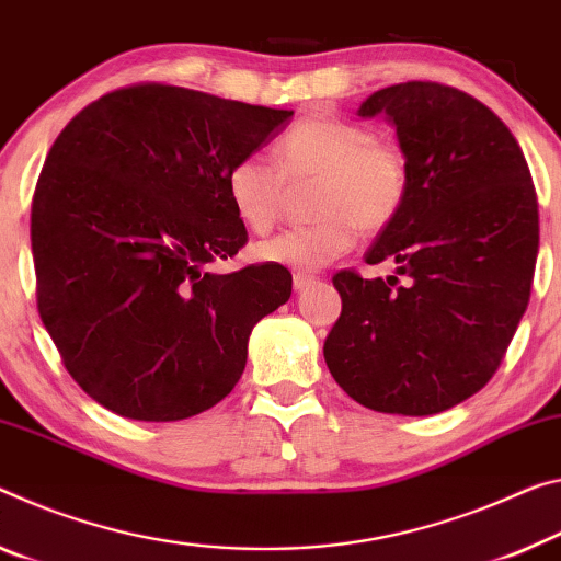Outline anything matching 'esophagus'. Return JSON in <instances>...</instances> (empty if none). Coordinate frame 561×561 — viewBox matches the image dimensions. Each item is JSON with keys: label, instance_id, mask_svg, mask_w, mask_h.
<instances>
[{"label": "esophagus", "instance_id": "obj_1", "mask_svg": "<svg viewBox=\"0 0 561 561\" xmlns=\"http://www.w3.org/2000/svg\"><path fill=\"white\" fill-rule=\"evenodd\" d=\"M312 282H314L312 274H305V272H297L295 277H291V284H295V289H297V291H305Z\"/></svg>", "mask_w": 561, "mask_h": 561}]
</instances>
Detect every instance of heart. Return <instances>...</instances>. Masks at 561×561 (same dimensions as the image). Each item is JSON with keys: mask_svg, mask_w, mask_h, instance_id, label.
<instances>
[{"mask_svg": "<svg viewBox=\"0 0 561 561\" xmlns=\"http://www.w3.org/2000/svg\"><path fill=\"white\" fill-rule=\"evenodd\" d=\"M277 164L262 154L239 157L227 169V197L252 232H270L279 219L287 184L319 182L309 227L287 229L254 247L256 260L314 272L340 260L357 242L359 227L392 225L409 192L407 154L375 129L332 114H309L277 147Z\"/></svg>", "mask_w": 561, "mask_h": 561, "instance_id": "b5f03b06", "label": "heart"}]
</instances>
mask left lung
<instances>
[{
    "label": "left lung",
    "instance_id": "left-lung-1",
    "mask_svg": "<svg viewBox=\"0 0 561 561\" xmlns=\"http://www.w3.org/2000/svg\"><path fill=\"white\" fill-rule=\"evenodd\" d=\"M357 114H385L397 129L409 192L364 256L392 260L397 277L334 274L342 314L324 359L362 407L439 414L492 379L529 305L537 192L506 124L455 87L394 84Z\"/></svg>",
    "mask_w": 561,
    "mask_h": 561
}]
</instances>
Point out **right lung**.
Instances as JSON below:
<instances>
[{"instance_id": "obj_1", "label": "right lung", "mask_w": 561, "mask_h": 561, "mask_svg": "<svg viewBox=\"0 0 561 561\" xmlns=\"http://www.w3.org/2000/svg\"><path fill=\"white\" fill-rule=\"evenodd\" d=\"M169 84H135L61 129L32 202L37 307L61 362L110 412L176 422L242 377L254 324L291 295L282 264L215 274L247 229L227 169L291 119Z\"/></svg>"}]
</instances>
